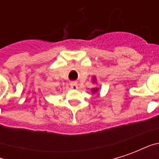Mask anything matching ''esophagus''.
<instances>
[{
    "instance_id": "esophagus-1",
    "label": "esophagus",
    "mask_w": 159,
    "mask_h": 159,
    "mask_svg": "<svg viewBox=\"0 0 159 159\" xmlns=\"http://www.w3.org/2000/svg\"><path fill=\"white\" fill-rule=\"evenodd\" d=\"M70 88L72 89H77V83H75V82H72V83H70Z\"/></svg>"
}]
</instances>
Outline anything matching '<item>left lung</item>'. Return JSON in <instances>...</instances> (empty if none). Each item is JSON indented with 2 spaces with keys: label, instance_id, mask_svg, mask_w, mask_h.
<instances>
[{
  "label": "left lung",
  "instance_id": "8db88e82",
  "mask_svg": "<svg viewBox=\"0 0 159 159\" xmlns=\"http://www.w3.org/2000/svg\"><path fill=\"white\" fill-rule=\"evenodd\" d=\"M93 82H95V81H94V77H93ZM98 89H92V92H93V93H95V92L98 91Z\"/></svg>",
  "mask_w": 159,
  "mask_h": 159
}]
</instances>
